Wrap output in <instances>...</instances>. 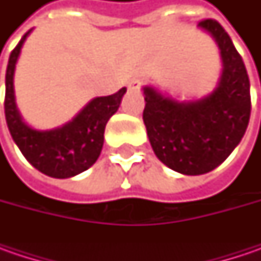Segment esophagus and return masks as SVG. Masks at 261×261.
Segmentation results:
<instances>
[{
  "label": "esophagus",
  "mask_w": 261,
  "mask_h": 261,
  "mask_svg": "<svg viewBox=\"0 0 261 261\" xmlns=\"http://www.w3.org/2000/svg\"><path fill=\"white\" fill-rule=\"evenodd\" d=\"M141 86H142V81L138 80V78H134L132 81H129L127 88H129L130 91H139V90H141Z\"/></svg>",
  "instance_id": "obj_1"
}]
</instances>
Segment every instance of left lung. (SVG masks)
Wrapping results in <instances>:
<instances>
[{"mask_svg":"<svg viewBox=\"0 0 261 261\" xmlns=\"http://www.w3.org/2000/svg\"><path fill=\"white\" fill-rule=\"evenodd\" d=\"M219 47L222 72L212 93L177 100L145 86L144 123L156 158L185 175H200L222 164L246 134L250 80L231 37L215 20L199 23Z\"/></svg>","mask_w":261,"mask_h":261,"instance_id":"left-lung-1","label":"left lung"}]
</instances>
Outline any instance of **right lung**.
<instances>
[{
	"label": "right lung",
	"mask_w": 261,
	"mask_h": 261,
	"mask_svg": "<svg viewBox=\"0 0 261 261\" xmlns=\"http://www.w3.org/2000/svg\"><path fill=\"white\" fill-rule=\"evenodd\" d=\"M32 30L21 37L8 59L5 74V120L14 142L32 166L49 177L69 178L88 170L97 161L105 142L106 123L117 112L126 87L115 94L90 100L62 126L47 130L29 126L15 105L14 71L25 37Z\"/></svg>",
	"instance_id": "1"
}]
</instances>
